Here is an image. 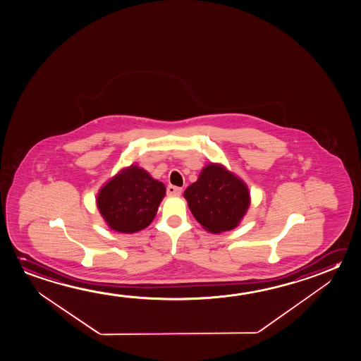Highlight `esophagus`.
<instances>
[{
  "mask_svg": "<svg viewBox=\"0 0 361 361\" xmlns=\"http://www.w3.org/2000/svg\"><path fill=\"white\" fill-rule=\"evenodd\" d=\"M183 189L180 187H176V185H168L166 187V193L169 195H179L182 193Z\"/></svg>",
  "mask_w": 361,
  "mask_h": 361,
  "instance_id": "34e87169",
  "label": "esophagus"
}]
</instances>
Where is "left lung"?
I'll list each match as a JSON object with an SVG mask.
<instances>
[{"mask_svg":"<svg viewBox=\"0 0 361 361\" xmlns=\"http://www.w3.org/2000/svg\"><path fill=\"white\" fill-rule=\"evenodd\" d=\"M183 195L195 219L211 233L235 228L251 204L247 184L218 163L207 164Z\"/></svg>","mask_w":361,"mask_h":361,"instance_id":"obj_1","label":"left lung"}]
</instances>
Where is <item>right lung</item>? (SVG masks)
Wrapping results in <instances>:
<instances>
[{"label": "right lung", "instance_id": "obj_1", "mask_svg": "<svg viewBox=\"0 0 361 361\" xmlns=\"http://www.w3.org/2000/svg\"><path fill=\"white\" fill-rule=\"evenodd\" d=\"M164 195V184L132 164L104 184L97 195V206L109 228L135 233L152 224Z\"/></svg>", "mask_w": 361, "mask_h": 361}]
</instances>
